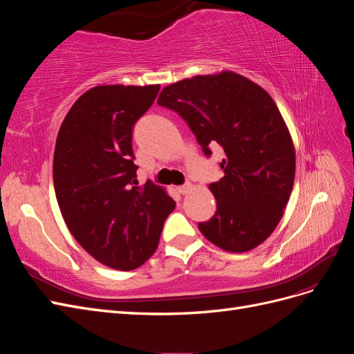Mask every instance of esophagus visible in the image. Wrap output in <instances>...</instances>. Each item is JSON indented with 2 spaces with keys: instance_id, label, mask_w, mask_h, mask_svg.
<instances>
[{
  "instance_id": "esophagus-1",
  "label": "esophagus",
  "mask_w": 354,
  "mask_h": 354,
  "mask_svg": "<svg viewBox=\"0 0 354 354\" xmlns=\"http://www.w3.org/2000/svg\"><path fill=\"white\" fill-rule=\"evenodd\" d=\"M190 189H192V185H190V183H186V185H183V186H178V187H177L178 194H181V195H186V194H189Z\"/></svg>"
}]
</instances>
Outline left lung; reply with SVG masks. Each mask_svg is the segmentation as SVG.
<instances>
[{
	"label": "left lung",
	"mask_w": 354,
	"mask_h": 354,
	"mask_svg": "<svg viewBox=\"0 0 354 354\" xmlns=\"http://www.w3.org/2000/svg\"><path fill=\"white\" fill-rule=\"evenodd\" d=\"M158 104L183 118L205 156L214 146L224 152V176L209 185L217 211L198 224L201 233L230 252L264 242L283 216L295 177L292 138L269 93L221 72L168 85Z\"/></svg>",
	"instance_id": "obj_1"
}]
</instances>
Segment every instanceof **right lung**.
Masks as SVG:
<instances>
[{
	"instance_id": "obj_1",
	"label": "right lung",
	"mask_w": 354,
	"mask_h": 354,
	"mask_svg": "<svg viewBox=\"0 0 354 354\" xmlns=\"http://www.w3.org/2000/svg\"><path fill=\"white\" fill-rule=\"evenodd\" d=\"M159 85H99L73 103L57 134L53 181L73 238L102 264L133 270L153 255L173 198L151 180L137 186L134 124Z\"/></svg>"
}]
</instances>
